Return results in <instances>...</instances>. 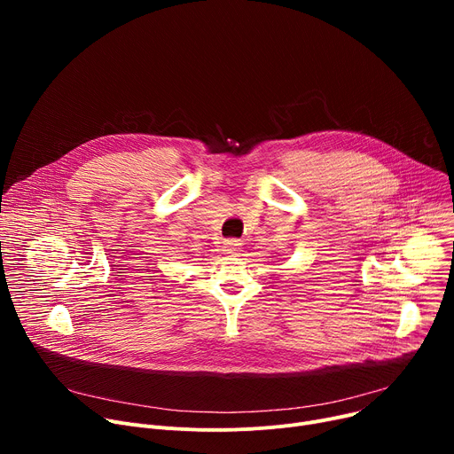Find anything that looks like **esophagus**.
<instances>
[{
	"mask_svg": "<svg viewBox=\"0 0 454 454\" xmlns=\"http://www.w3.org/2000/svg\"><path fill=\"white\" fill-rule=\"evenodd\" d=\"M241 247H243V243L239 239H226L224 241V252L226 254H237L241 250Z\"/></svg>",
	"mask_w": 454,
	"mask_h": 454,
	"instance_id": "1",
	"label": "esophagus"
}]
</instances>
